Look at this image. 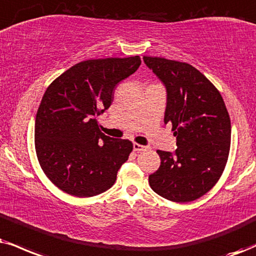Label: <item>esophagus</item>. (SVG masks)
Instances as JSON below:
<instances>
[{
    "label": "esophagus",
    "mask_w": 256,
    "mask_h": 256,
    "mask_svg": "<svg viewBox=\"0 0 256 256\" xmlns=\"http://www.w3.org/2000/svg\"><path fill=\"white\" fill-rule=\"evenodd\" d=\"M146 146H144V144H133V150L135 152H141V150H146Z\"/></svg>",
    "instance_id": "1"
}]
</instances>
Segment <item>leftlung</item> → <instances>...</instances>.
I'll use <instances>...</instances> for the list:
<instances>
[{
    "label": "left lung",
    "mask_w": 256,
    "mask_h": 256,
    "mask_svg": "<svg viewBox=\"0 0 256 256\" xmlns=\"http://www.w3.org/2000/svg\"><path fill=\"white\" fill-rule=\"evenodd\" d=\"M144 62L165 86L164 121L176 138L174 152L156 150L162 164L148 182L166 200H196L218 182L228 160L232 124L224 100L190 64L146 56Z\"/></svg>",
    "instance_id": "obj_1"
}]
</instances>
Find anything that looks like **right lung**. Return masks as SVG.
<instances>
[{
  "mask_svg": "<svg viewBox=\"0 0 256 256\" xmlns=\"http://www.w3.org/2000/svg\"><path fill=\"white\" fill-rule=\"evenodd\" d=\"M140 64L138 56L80 62L47 88L34 140L41 168L62 191L92 197L114 185L133 144L103 134L97 116L110 106L116 85Z\"/></svg>",
  "mask_w": 256,
  "mask_h": 256,
  "instance_id": "obj_1",
  "label": "right lung"
}]
</instances>
